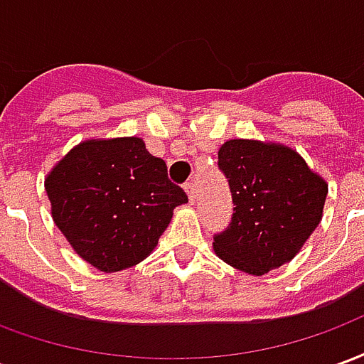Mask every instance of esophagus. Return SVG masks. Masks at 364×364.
<instances>
[{
  "label": "esophagus",
  "mask_w": 364,
  "mask_h": 364,
  "mask_svg": "<svg viewBox=\"0 0 364 364\" xmlns=\"http://www.w3.org/2000/svg\"><path fill=\"white\" fill-rule=\"evenodd\" d=\"M185 191H187V195H189V200L193 203L195 197H197V189H195V183H185Z\"/></svg>",
  "instance_id": "esophagus-1"
}]
</instances>
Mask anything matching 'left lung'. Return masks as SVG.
Listing matches in <instances>:
<instances>
[{"label": "left lung", "mask_w": 364, "mask_h": 364, "mask_svg": "<svg viewBox=\"0 0 364 364\" xmlns=\"http://www.w3.org/2000/svg\"><path fill=\"white\" fill-rule=\"evenodd\" d=\"M234 203L214 252L232 267L265 274L289 263L320 224L328 183L282 144L228 140L218 150Z\"/></svg>", "instance_id": "1"}]
</instances>
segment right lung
<instances>
[{"label": "right lung", "mask_w": 364, "mask_h": 364, "mask_svg": "<svg viewBox=\"0 0 364 364\" xmlns=\"http://www.w3.org/2000/svg\"><path fill=\"white\" fill-rule=\"evenodd\" d=\"M52 218L74 252L105 273L140 263L158 245L185 191L142 138L85 140L46 181Z\"/></svg>", "instance_id": "1"}]
</instances>
